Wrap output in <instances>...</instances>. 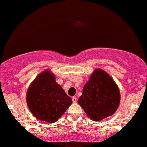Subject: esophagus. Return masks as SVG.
<instances>
[{
  "label": "esophagus",
  "mask_w": 147,
  "mask_h": 147,
  "mask_svg": "<svg viewBox=\"0 0 147 147\" xmlns=\"http://www.w3.org/2000/svg\"><path fill=\"white\" fill-rule=\"evenodd\" d=\"M72 101H73L74 103H76V102H77V99H76V97H75V96H74V97H72Z\"/></svg>",
  "instance_id": "esophagus-1"
}]
</instances>
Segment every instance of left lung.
<instances>
[{"label": "left lung", "instance_id": "1", "mask_svg": "<svg viewBox=\"0 0 147 147\" xmlns=\"http://www.w3.org/2000/svg\"><path fill=\"white\" fill-rule=\"evenodd\" d=\"M120 99L119 89L114 80L105 71L97 69L83 87L78 103L88 117L99 121L116 112Z\"/></svg>", "mask_w": 147, "mask_h": 147}]
</instances>
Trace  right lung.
Listing matches in <instances>:
<instances>
[{
	"label": "right lung",
	"instance_id": "1",
	"mask_svg": "<svg viewBox=\"0 0 147 147\" xmlns=\"http://www.w3.org/2000/svg\"><path fill=\"white\" fill-rule=\"evenodd\" d=\"M26 103L31 113L41 121L55 123L72 104L50 70H45L34 79L26 93Z\"/></svg>",
	"mask_w": 147,
	"mask_h": 147
}]
</instances>
